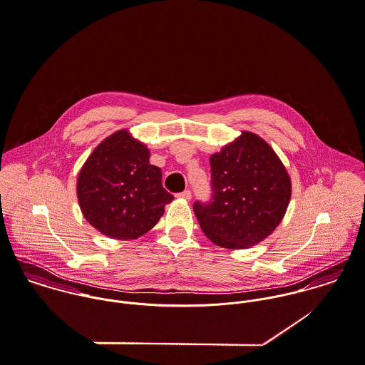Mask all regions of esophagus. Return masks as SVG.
<instances>
[{"mask_svg":"<svg viewBox=\"0 0 365 365\" xmlns=\"http://www.w3.org/2000/svg\"><path fill=\"white\" fill-rule=\"evenodd\" d=\"M176 196L180 197V199H185V200H190L192 199V192L190 190H183L182 193H178Z\"/></svg>","mask_w":365,"mask_h":365,"instance_id":"34e87169","label":"esophagus"}]
</instances>
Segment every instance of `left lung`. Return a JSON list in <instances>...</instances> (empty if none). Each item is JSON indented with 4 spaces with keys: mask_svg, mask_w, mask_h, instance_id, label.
<instances>
[{
    "mask_svg": "<svg viewBox=\"0 0 365 365\" xmlns=\"http://www.w3.org/2000/svg\"><path fill=\"white\" fill-rule=\"evenodd\" d=\"M211 196L195 202L202 232L217 245L243 249L263 241L283 220L291 182L272 147L252 133L211 155Z\"/></svg>",
    "mask_w": 365,
    "mask_h": 365,
    "instance_id": "1",
    "label": "left lung"
}]
</instances>
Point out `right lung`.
I'll return each mask as SVG.
<instances>
[{
	"instance_id": "obj_1",
	"label": "right lung",
	"mask_w": 365,
	"mask_h": 365,
	"mask_svg": "<svg viewBox=\"0 0 365 365\" xmlns=\"http://www.w3.org/2000/svg\"><path fill=\"white\" fill-rule=\"evenodd\" d=\"M77 195L86 221L106 237L135 240L163 217L173 196L147 147L120 130L102 141L83 163Z\"/></svg>"
}]
</instances>
